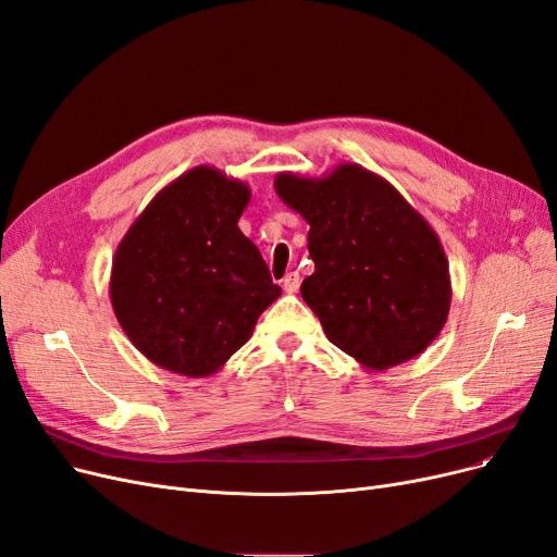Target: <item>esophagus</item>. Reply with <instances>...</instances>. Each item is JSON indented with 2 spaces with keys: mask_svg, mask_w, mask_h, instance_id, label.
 Segmentation results:
<instances>
[{
  "mask_svg": "<svg viewBox=\"0 0 557 557\" xmlns=\"http://www.w3.org/2000/svg\"><path fill=\"white\" fill-rule=\"evenodd\" d=\"M282 288L286 294H296L300 288V275L298 273H286L282 280Z\"/></svg>",
  "mask_w": 557,
  "mask_h": 557,
  "instance_id": "esophagus-1",
  "label": "esophagus"
}]
</instances>
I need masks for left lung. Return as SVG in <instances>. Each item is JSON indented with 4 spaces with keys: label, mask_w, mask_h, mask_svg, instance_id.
<instances>
[{
    "label": "left lung",
    "mask_w": 557,
    "mask_h": 557,
    "mask_svg": "<svg viewBox=\"0 0 557 557\" xmlns=\"http://www.w3.org/2000/svg\"><path fill=\"white\" fill-rule=\"evenodd\" d=\"M275 193L309 225L313 273L300 292L336 348L384 371L440 336L453 296L448 259L389 182L346 161L323 177L280 173Z\"/></svg>",
    "instance_id": "obj_1"
}]
</instances>
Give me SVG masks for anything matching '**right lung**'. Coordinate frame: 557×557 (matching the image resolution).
I'll use <instances>...</instances> for the list:
<instances>
[{"label":"right lung","mask_w":557,"mask_h":557,"mask_svg":"<svg viewBox=\"0 0 557 557\" xmlns=\"http://www.w3.org/2000/svg\"><path fill=\"white\" fill-rule=\"evenodd\" d=\"M248 202L246 182L196 165L163 186L117 244L113 313L152 364L186 377L221 371L282 296L238 230Z\"/></svg>","instance_id":"add662e5"}]
</instances>
